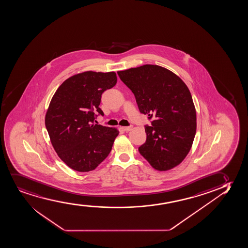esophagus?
Returning a JSON list of instances; mask_svg holds the SVG:
<instances>
[{"instance_id":"obj_1","label":"esophagus","mask_w":248,"mask_h":248,"mask_svg":"<svg viewBox=\"0 0 248 248\" xmlns=\"http://www.w3.org/2000/svg\"><path fill=\"white\" fill-rule=\"evenodd\" d=\"M132 128V125H129V126H123V129L125 132H129L131 129Z\"/></svg>"}]
</instances>
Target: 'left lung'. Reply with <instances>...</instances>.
Wrapping results in <instances>:
<instances>
[{"instance_id":"left-lung-1","label":"left lung","mask_w":248,"mask_h":248,"mask_svg":"<svg viewBox=\"0 0 248 248\" xmlns=\"http://www.w3.org/2000/svg\"><path fill=\"white\" fill-rule=\"evenodd\" d=\"M134 94L140 112L148 115L147 139L139 153L159 171L185 159L196 132V111L191 94L179 76L161 66L145 64L117 72Z\"/></svg>"}]
</instances>
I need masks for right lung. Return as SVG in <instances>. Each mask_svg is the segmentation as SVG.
Segmentation results:
<instances>
[{
    "mask_svg": "<svg viewBox=\"0 0 248 248\" xmlns=\"http://www.w3.org/2000/svg\"><path fill=\"white\" fill-rule=\"evenodd\" d=\"M116 80L115 72L87 71L67 78L53 94L45 125L54 150L72 170H94L111 151L119 131L94 121L104 116L101 94Z\"/></svg>",
    "mask_w": 248,
    "mask_h": 248,
    "instance_id": "1",
    "label": "right lung"
}]
</instances>
